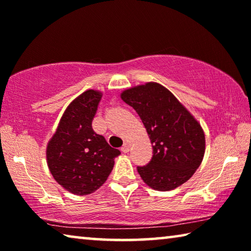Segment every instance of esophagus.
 <instances>
[{
    "label": "esophagus",
    "mask_w": 251,
    "mask_h": 251,
    "mask_svg": "<svg viewBox=\"0 0 251 251\" xmlns=\"http://www.w3.org/2000/svg\"><path fill=\"white\" fill-rule=\"evenodd\" d=\"M129 150H130V144L129 143H125L124 145H123V147H122V151H124V152H128L129 151Z\"/></svg>",
    "instance_id": "obj_1"
}]
</instances>
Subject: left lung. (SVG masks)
Returning a JSON list of instances; mask_svg holds the SVG:
<instances>
[{
	"label": "left lung",
	"instance_id": "obj_1",
	"mask_svg": "<svg viewBox=\"0 0 251 251\" xmlns=\"http://www.w3.org/2000/svg\"><path fill=\"white\" fill-rule=\"evenodd\" d=\"M122 100L141 117L154 155L138 174L147 186L168 192L184 184L201 166L205 133L192 113L163 85L148 82L127 88Z\"/></svg>",
	"mask_w": 251,
	"mask_h": 251
}]
</instances>
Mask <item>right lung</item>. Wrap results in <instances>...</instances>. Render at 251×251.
I'll return each mask as SVG.
<instances>
[{"mask_svg": "<svg viewBox=\"0 0 251 251\" xmlns=\"http://www.w3.org/2000/svg\"><path fill=\"white\" fill-rule=\"evenodd\" d=\"M101 95L100 91L87 90L72 100L46 147V161L53 178L78 196L99 189L121 154L92 128Z\"/></svg>", "mask_w": 251, "mask_h": 251, "instance_id": "add662e5", "label": "right lung"}]
</instances>
